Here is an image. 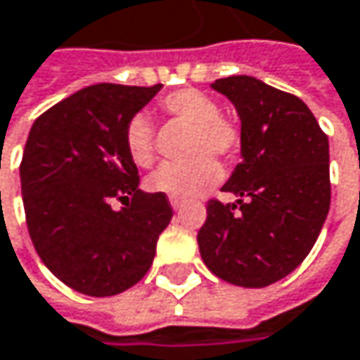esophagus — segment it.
I'll list each match as a JSON object with an SVG mask.
<instances>
[{"instance_id":"1","label":"esophagus","mask_w":360,"mask_h":360,"mask_svg":"<svg viewBox=\"0 0 360 360\" xmlns=\"http://www.w3.org/2000/svg\"><path fill=\"white\" fill-rule=\"evenodd\" d=\"M169 205H172L174 211H180V209L184 207V201H180V199H169Z\"/></svg>"}]
</instances>
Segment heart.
Segmentation results:
<instances>
[{
  "label": "heart",
  "instance_id": "heart-1",
  "mask_svg": "<svg viewBox=\"0 0 360 360\" xmlns=\"http://www.w3.org/2000/svg\"><path fill=\"white\" fill-rule=\"evenodd\" d=\"M165 117L191 128L186 153L191 161L167 163L149 176L147 186L169 199L191 201L201 197L221 178L219 163L211 155L232 159L238 155L243 134L236 122L219 113V105L197 89H180L159 101ZM124 145L139 167H149L155 161V128L151 120L136 113L124 128Z\"/></svg>",
  "mask_w": 360,
  "mask_h": 360
}]
</instances>
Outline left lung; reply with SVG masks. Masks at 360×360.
I'll use <instances>...</instances> for the list:
<instances>
[{"mask_svg":"<svg viewBox=\"0 0 360 360\" xmlns=\"http://www.w3.org/2000/svg\"><path fill=\"white\" fill-rule=\"evenodd\" d=\"M240 115L243 161L221 186L236 202L211 199L199 250L211 274L265 288L294 271L330 211V143L311 110L252 76L211 84Z\"/></svg>","mask_w":360,"mask_h":360,"instance_id":"left-lung-1","label":"left lung"}]
</instances>
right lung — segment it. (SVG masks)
<instances>
[{
  "mask_svg": "<svg viewBox=\"0 0 360 360\" xmlns=\"http://www.w3.org/2000/svg\"><path fill=\"white\" fill-rule=\"evenodd\" d=\"M159 89L93 84L41 113L28 132L20 163L28 234L76 292L113 296L141 282L174 215L165 195L139 188L124 145L128 120Z\"/></svg>",
  "mask_w": 360,
  "mask_h": 360,
  "instance_id": "right-lung-1",
  "label": "right lung"
}]
</instances>
